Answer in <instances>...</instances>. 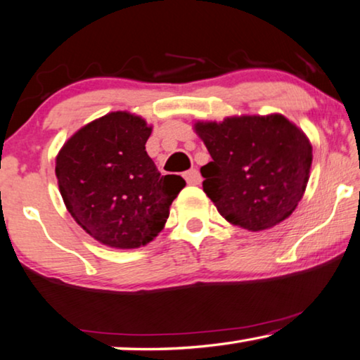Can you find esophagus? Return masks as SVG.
<instances>
[{"label": "esophagus", "instance_id": "esophagus-1", "mask_svg": "<svg viewBox=\"0 0 360 360\" xmlns=\"http://www.w3.org/2000/svg\"><path fill=\"white\" fill-rule=\"evenodd\" d=\"M184 176H185L186 184H188V185H200L201 184V175L196 169H191L188 172H185Z\"/></svg>", "mask_w": 360, "mask_h": 360}]
</instances>
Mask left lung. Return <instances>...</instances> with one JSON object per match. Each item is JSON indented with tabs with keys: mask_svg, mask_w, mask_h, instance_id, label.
<instances>
[{
	"mask_svg": "<svg viewBox=\"0 0 360 360\" xmlns=\"http://www.w3.org/2000/svg\"><path fill=\"white\" fill-rule=\"evenodd\" d=\"M212 160L202 165V190L233 226L258 232L292 214L304 196L311 144L284 115L198 122Z\"/></svg>",
	"mask_w": 360,
	"mask_h": 360,
	"instance_id": "left-lung-1",
	"label": "left lung"
}]
</instances>
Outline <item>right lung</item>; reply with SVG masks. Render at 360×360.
I'll return each instance as SVG.
<instances>
[{"instance_id": "right-lung-1", "label": "right lung", "mask_w": 360, "mask_h": 360, "mask_svg": "<svg viewBox=\"0 0 360 360\" xmlns=\"http://www.w3.org/2000/svg\"><path fill=\"white\" fill-rule=\"evenodd\" d=\"M150 131L141 117L112 112L77 129L56 155L66 210L107 247L138 248L154 240L186 185L180 175H160L146 153Z\"/></svg>"}]
</instances>
